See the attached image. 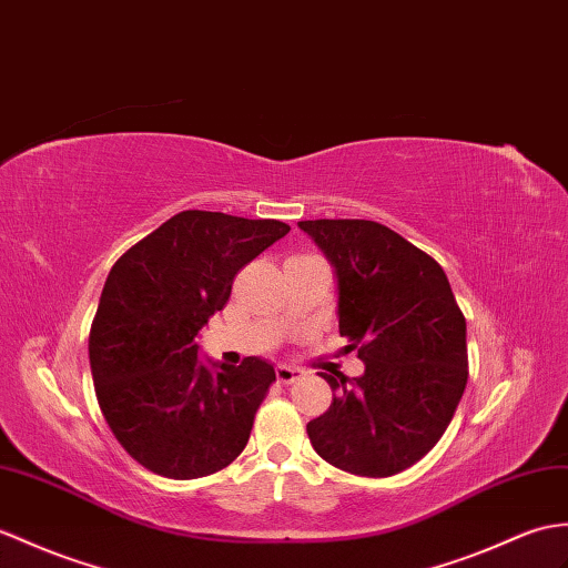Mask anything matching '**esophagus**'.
<instances>
[{
  "mask_svg": "<svg viewBox=\"0 0 568 568\" xmlns=\"http://www.w3.org/2000/svg\"><path fill=\"white\" fill-rule=\"evenodd\" d=\"M302 375H305V371H300V367H290V365L275 367V377H278V382H283V385H293V382L300 379Z\"/></svg>",
  "mask_w": 568,
  "mask_h": 568,
  "instance_id": "obj_1",
  "label": "esophagus"
}]
</instances>
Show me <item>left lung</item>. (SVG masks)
Returning <instances> with one entry per match:
<instances>
[{"mask_svg": "<svg viewBox=\"0 0 568 568\" xmlns=\"http://www.w3.org/2000/svg\"><path fill=\"white\" fill-rule=\"evenodd\" d=\"M334 263L338 332L365 373H320L334 402L307 424L328 465L392 477L428 455L469 377L467 322L440 263L373 220L300 222Z\"/></svg>", "mask_w": 568, "mask_h": 568, "instance_id": "left-lung-1", "label": "left lung"}]
</instances>
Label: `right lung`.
I'll list each match as a JSON object with an SVG mask.
<instances>
[{
    "label": "right lung",
    "mask_w": 568,
    "mask_h": 568,
    "mask_svg": "<svg viewBox=\"0 0 568 568\" xmlns=\"http://www.w3.org/2000/svg\"><path fill=\"white\" fill-rule=\"evenodd\" d=\"M287 232L281 220L183 210L113 263L89 363L105 424L144 469L197 479L242 455L275 371L258 358L207 371L195 336L234 275Z\"/></svg>",
    "instance_id": "add662e5"
}]
</instances>
